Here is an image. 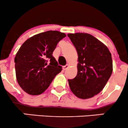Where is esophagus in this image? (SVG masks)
<instances>
[{"instance_id": "34e87169", "label": "esophagus", "mask_w": 128, "mask_h": 128, "mask_svg": "<svg viewBox=\"0 0 128 128\" xmlns=\"http://www.w3.org/2000/svg\"><path fill=\"white\" fill-rule=\"evenodd\" d=\"M68 67H69V65H68V64H66V65L62 67L63 70H66L67 68H68Z\"/></svg>"}]
</instances>
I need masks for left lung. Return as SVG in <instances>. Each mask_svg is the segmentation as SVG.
<instances>
[{
	"mask_svg": "<svg viewBox=\"0 0 128 128\" xmlns=\"http://www.w3.org/2000/svg\"><path fill=\"white\" fill-rule=\"evenodd\" d=\"M78 53L77 75L68 80L71 91L77 98L86 99L98 94L104 88L113 70L108 48L87 33L68 34Z\"/></svg>",
	"mask_w": 128,
	"mask_h": 128,
	"instance_id": "1",
	"label": "left lung"
}]
</instances>
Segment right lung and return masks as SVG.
<instances>
[{
	"mask_svg": "<svg viewBox=\"0 0 128 128\" xmlns=\"http://www.w3.org/2000/svg\"><path fill=\"white\" fill-rule=\"evenodd\" d=\"M65 37L64 33L48 30L30 37L20 47L14 58L16 76L26 92L43 93L62 70L52 54L58 43Z\"/></svg>",
	"mask_w": 128,
	"mask_h": 128,
	"instance_id": "right-lung-1",
	"label": "right lung"
}]
</instances>
